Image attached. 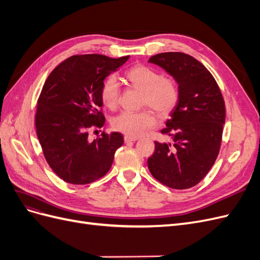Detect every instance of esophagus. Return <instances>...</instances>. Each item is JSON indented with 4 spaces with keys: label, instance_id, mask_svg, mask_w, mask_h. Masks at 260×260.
Here are the masks:
<instances>
[{
    "label": "esophagus",
    "instance_id": "34e87169",
    "mask_svg": "<svg viewBox=\"0 0 260 260\" xmlns=\"http://www.w3.org/2000/svg\"><path fill=\"white\" fill-rule=\"evenodd\" d=\"M137 140H138V138H132V137H128V136H125V137H124V142H125V143H132V142H136Z\"/></svg>",
    "mask_w": 260,
    "mask_h": 260
}]
</instances>
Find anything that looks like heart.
I'll list each match as a JSON object with an SVG mask.
<instances>
[{
	"instance_id": "b5f03b06",
	"label": "heart",
	"mask_w": 260,
	"mask_h": 260,
	"mask_svg": "<svg viewBox=\"0 0 260 260\" xmlns=\"http://www.w3.org/2000/svg\"><path fill=\"white\" fill-rule=\"evenodd\" d=\"M131 85L143 92V105H147L161 116L169 114L179 100L177 83L167 77H162L156 70L139 65L131 68L127 74ZM120 84L116 75H109L101 88V100L104 106L114 109L119 103ZM115 130L125 136L138 138L155 127L156 118L149 111L122 112L113 120Z\"/></svg>"
}]
</instances>
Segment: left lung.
Instances as JSON below:
<instances>
[{
    "instance_id": "1",
    "label": "left lung",
    "mask_w": 260,
    "mask_h": 260,
    "mask_svg": "<svg viewBox=\"0 0 260 260\" xmlns=\"http://www.w3.org/2000/svg\"><path fill=\"white\" fill-rule=\"evenodd\" d=\"M148 62L174 78L179 100L161 130L171 142L156 141L147 166L162 184L177 190L190 188L208 174L219 153L225 120L221 92L207 68L190 55L160 53Z\"/></svg>"
}]
</instances>
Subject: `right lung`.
<instances>
[{
	"label": "right lung",
	"mask_w": 260,
	"mask_h": 260,
	"mask_svg": "<svg viewBox=\"0 0 260 260\" xmlns=\"http://www.w3.org/2000/svg\"><path fill=\"white\" fill-rule=\"evenodd\" d=\"M128 59L75 55L60 62L43 85L37 106V136L50 167L68 183L88 184L105 176L123 144V136L115 131L90 141L88 129L103 127L102 84Z\"/></svg>",
	"instance_id": "right-lung-1"
}]
</instances>
